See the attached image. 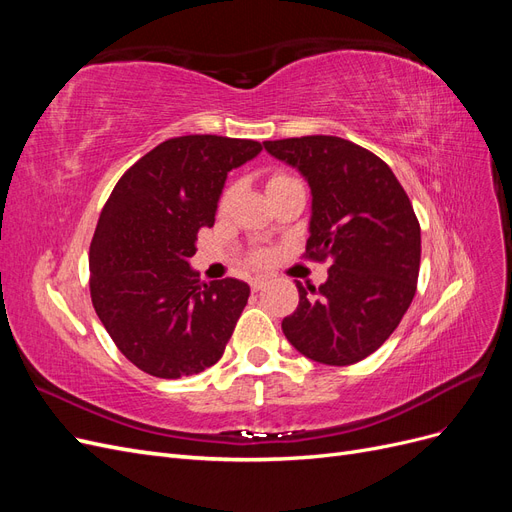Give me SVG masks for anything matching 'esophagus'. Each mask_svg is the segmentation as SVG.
Segmentation results:
<instances>
[{
	"label": "esophagus",
	"instance_id": "1",
	"mask_svg": "<svg viewBox=\"0 0 512 512\" xmlns=\"http://www.w3.org/2000/svg\"><path fill=\"white\" fill-rule=\"evenodd\" d=\"M267 277H262V275H258V277H254V280H252V290L254 292H258V290H262V288H265L267 286Z\"/></svg>",
	"mask_w": 512,
	"mask_h": 512
}]
</instances>
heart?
Here are the masks:
<instances>
[{"label": "heart", "mask_w": 512, "mask_h": 512, "mask_svg": "<svg viewBox=\"0 0 512 512\" xmlns=\"http://www.w3.org/2000/svg\"><path fill=\"white\" fill-rule=\"evenodd\" d=\"M282 179H290V177H286V175H275L269 183H275V181H282ZM232 196H235V188H230V190H226L224 192V196H222V203H220V207L222 209H226L228 205H230V200H232Z\"/></svg>", "instance_id": "b5f03b06"}]
</instances>
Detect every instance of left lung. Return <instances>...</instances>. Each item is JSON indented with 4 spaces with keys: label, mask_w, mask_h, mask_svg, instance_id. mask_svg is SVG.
Returning <instances> with one entry per match:
<instances>
[{
    "label": "left lung",
    "mask_w": 512,
    "mask_h": 512,
    "mask_svg": "<svg viewBox=\"0 0 512 512\" xmlns=\"http://www.w3.org/2000/svg\"><path fill=\"white\" fill-rule=\"evenodd\" d=\"M312 190L305 256L331 260L327 282L299 288L282 320L307 359L352 365L376 352L408 312L421 267V226L408 194L374 153L339 136L262 143Z\"/></svg>",
    "instance_id": "obj_1"
}]
</instances>
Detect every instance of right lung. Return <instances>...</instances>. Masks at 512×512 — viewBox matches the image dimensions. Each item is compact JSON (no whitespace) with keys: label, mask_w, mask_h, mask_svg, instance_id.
Segmentation results:
<instances>
[{"label":"right lung","mask_w":512,"mask_h":512,"mask_svg":"<svg viewBox=\"0 0 512 512\" xmlns=\"http://www.w3.org/2000/svg\"><path fill=\"white\" fill-rule=\"evenodd\" d=\"M260 151L247 138H170L108 196L89 247L91 303L145 374L175 380L222 359L250 286L235 277L203 284L190 258L198 230L215 222L228 173Z\"/></svg>","instance_id":"right-lung-1"}]
</instances>
